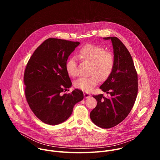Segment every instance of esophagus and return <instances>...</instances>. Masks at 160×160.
I'll return each mask as SVG.
<instances>
[{"instance_id":"obj_1","label":"esophagus","mask_w":160,"mask_h":160,"mask_svg":"<svg viewBox=\"0 0 160 160\" xmlns=\"http://www.w3.org/2000/svg\"><path fill=\"white\" fill-rule=\"evenodd\" d=\"M83 94H84V97H85V98H90V94L89 93H88V92H85L83 93Z\"/></svg>"}]
</instances>
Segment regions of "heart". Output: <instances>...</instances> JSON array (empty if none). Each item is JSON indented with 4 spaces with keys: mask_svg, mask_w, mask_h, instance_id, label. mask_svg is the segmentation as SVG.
<instances>
[{
    "mask_svg": "<svg viewBox=\"0 0 160 160\" xmlns=\"http://www.w3.org/2000/svg\"><path fill=\"white\" fill-rule=\"evenodd\" d=\"M77 57L82 62L90 64L88 77H82L74 83L75 87L85 92H90L101 81L106 80L111 74L115 59L112 53L106 51V49L98 45L87 44L83 46L77 54ZM66 70L72 77L78 75L77 59L72 57L66 61Z\"/></svg>",
    "mask_w": 160,
    "mask_h": 160,
    "instance_id": "heart-1",
    "label": "heart"
}]
</instances>
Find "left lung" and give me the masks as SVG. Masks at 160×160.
I'll use <instances>...</instances> for the list:
<instances>
[{
    "instance_id": "8db88e82",
    "label": "left lung",
    "mask_w": 160,
    "mask_h": 160,
    "mask_svg": "<svg viewBox=\"0 0 160 160\" xmlns=\"http://www.w3.org/2000/svg\"><path fill=\"white\" fill-rule=\"evenodd\" d=\"M104 38L111 40L115 59L111 74L100 87L109 97L93 96L97 106L90 117L97 126L109 128L125 119L132 109L138 92V78L132 56L122 42L115 37Z\"/></svg>"
}]
</instances>
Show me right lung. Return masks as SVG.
I'll list each match as a JSON object with an SVG mask.
<instances>
[{"label":"right lung","instance_id":"obj_1","mask_svg":"<svg viewBox=\"0 0 160 160\" xmlns=\"http://www.w3.org/2000/svg\"><path fill=\"white\" fill-rule=\"evenodd\" d=\"M79 44L48 38L36 49L27 64L23 78L26 99L34 115L45 123L55 125L64 122L72 115L75 104L83 99L79 89L63 94L72 85L66 63Z\"/></svg>","mask_w":160,"mask_h":160}]
</instances>
